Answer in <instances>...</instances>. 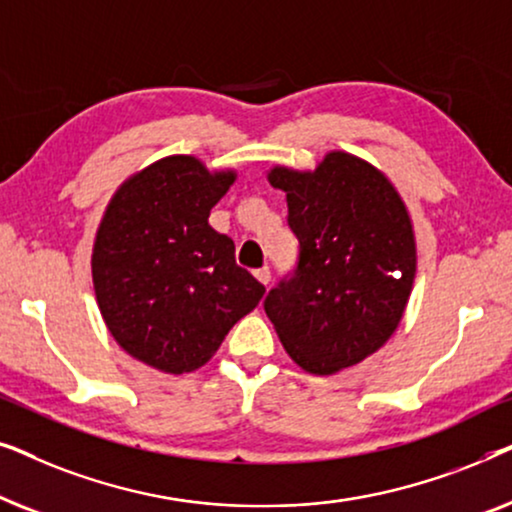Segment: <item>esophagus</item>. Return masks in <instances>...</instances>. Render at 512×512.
Returning a JSON list of instances; mask_svg holds the SVG:
<instances>
[{"instance_id":"obj_1","label":"esophagus","mask_w":512,"mask_h":512,"mask_svg":"<svg viewBox=\"0 0 512 512\" xmlns=\"http://www.w3.org/2000/svg\"><path fill=\"white\" fill-rule=\"evenodd\" d=\"M254 277H256L258 282H261L263 286H268V284H270V268H268V265H265V268H258V270L254 272Z\"/></svg>"}]
</instances>
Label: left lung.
<instances>
[{
    "mask_svg": "<svg viewBox=\"0 0 512 512\" xmlns=\"http://www.w3.org/2000/svg\"><path fill=\"white\" fill-rule=\"evenodd\" d=\"M298 263L265 296V314L293 361L333 375L377 352L408 305L417 254L403 200L382 172L328 153L314 172L275 167Z\"/></svg>",
    "mask_w": 512,
    "mask_h": 512,
    "instance_id": "1",
    "label": "left lung"
}]
</instances>
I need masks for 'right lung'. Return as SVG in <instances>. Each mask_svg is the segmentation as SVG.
Masks as SVG:
<instances>
[{"mask_svg":"<svg viewBox=\"0 0 512 512\" xmlns=\"http://www.w3.org/2000/svg\"><path fill=\"white\" fill-rule=\"evenodd\" d=\"M235 172L170 156L111 198L93 249L104 324L130 356L163 373L205 366L265 286L235 263V244L209 226Z\"/></svg>","mask_w":512,"mask_h":512,"instance_id":"obj_1","label":"right lung"}]
</instances>
